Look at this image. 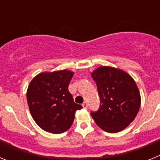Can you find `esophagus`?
Listing matches in <instances>:
<instances>
[{"instance_id":"obj_1","label":"esophagus","mask_w":160,"mask_h":160,"mask_svg":"<svg viewBox=\"0 0 160 160\" xmlns=\"http://www.w3.org/2000/svg\"><path fill=\"white\" fill-rule=\"evenodd\" d=\"M82 107H83V108H87V102H84L82 103Z\"/></svg>"}]
</instances>
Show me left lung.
Wrapping results in <instances>:
<instances>
[{"mask_svg": "<svg viewBox=\"0 0 160 160\" xmlns=\"http://www.w3.org/2000/svg\"><path fill=\"white\" fill-rule=\"evenodd\" d=\"M91 77L97 85L100 107L90 114L100 128L109 133L125 129L140 107V94L134 79L122 70L100 66Z\"/></svg>", "mask_w": 160, "mask_h": 160, "instance_id": "8db88e82", "label": "left lung"}]
</instances>
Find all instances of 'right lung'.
<instances>
[{
  "label": "right lung",
  "instance_id": "add662e5",
  "mask_svg": "<svg viewBox=\"0 0 160 160\" xmlns=\"http://www.w3.org/2000/svg\"><path fill=\"white\" fill-rule=\"evenodd\" d=\"M73 72L58 70L41 73L33 78L27 90L29 111L42 130L53 134L67 131L76 111L82 108L73 102L68 90Z\"/></svg>",
  "mask_w": 160,
  "mask_h": 160
}]
</instances>
